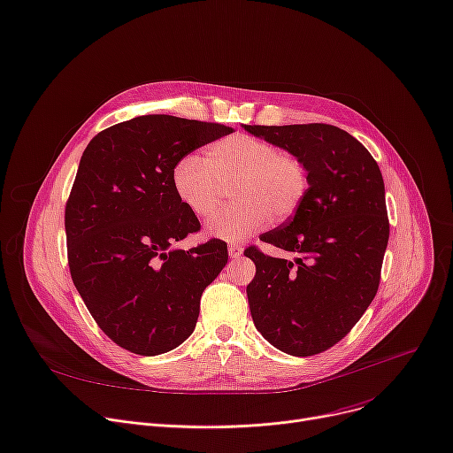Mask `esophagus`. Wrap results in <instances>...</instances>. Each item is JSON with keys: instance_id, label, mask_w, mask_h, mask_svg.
<instances>
[{"instance_id": "obj_1", "label": "esophagus", "mask_w": 453, "mask_h": 453, "mask_svg": "<svg viewBox=\"0 0 453 453\" xmlns=\"http://www.w3.org/2000/svg\"><path fill=\"white\" fill-rule=\"evenodd\" d=\"M227 251H229L231 258H240V257H242V253H244V248L240 246V244H229Z\"/></svg>"}]
</instances>
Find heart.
Wrapping results in <instances>:
<instances>
[{
	"label": "heart",
	"mask_w": 453,
	"mask_h": 453,
	"mask_svg": "<svg viewBox=\"0 0 453 453\" xmlns=\"http://www.w3.org/2000/svg\"><path fill=\"white\" fill-rule=\"evenodd\" d=\"M233 184L238 203L207 224V234L226 242L262 231L271 215L277 222L289 219L310 189V176L303 160L248 134L219 140L207 149L205 158L191 153L173 169L178 200L200 219L217 213L226 188Z\"/></svg>",
	"instance_id": "obj_1"
}]
</instances>
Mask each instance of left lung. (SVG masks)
<instances>
[{
	"instance_id": "obj_1",
	"label": "left lung",
	"mask_w": 453,
	"mask_h": 453,
	"mask_svg": "<svg viewBox=\"0 0 453 453\" xmlns=\"http://www.w3.org/2000/svg\"><path fill=\"white\" fill-rule=\"evenodd\" d=\"M244 129L303 160L310 176L293 219L260 236L298 257H267L255 246L244 251L257 265L248 286L253 322L288 355L322 353L349 334L379 289L389 236L380 169L363 143L335 126Z\"/></svg>"
}]
</instances>
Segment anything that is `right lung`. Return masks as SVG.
I'll return each mask as SVG.
<instances>
[{
	"label": "right lung",
	"mask_w": 453,
	"mask_h": 453,
	"mask_svg": "<svg viewBox=\"0 0 453 453\" xmlns=\"http://www.w3.org/2000/svg\"><path fill=\"white\" fill-rule=\"evenodd\" d=\"M233 129L145 114L98 133L83 150L65 205L73 282L104 334L153 357L182 344L196 326L200 296L227 264L209 240L173 248L200 229L173 189L176 162Z\"/></svg>",
	"instance_id": "add662e5"
}]
</instances>
